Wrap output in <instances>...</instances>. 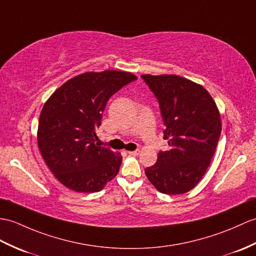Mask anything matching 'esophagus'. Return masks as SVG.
Wrapping results in <instances>:
<instances>
[{"label":"esophagus","mask_w":256,"mask_h":256,"mask_svg":"<svg viewBox=\"0 0 256 256\" xmlns=\"http://www.w3.org/2000/svg\"><path fill=\"white\" fill-rule=\"evenodd\" d=\"M140 150H134V152H128V155H130V156H138V154H140Z\"/></svg>","instance_id":"1"}]
</instances>
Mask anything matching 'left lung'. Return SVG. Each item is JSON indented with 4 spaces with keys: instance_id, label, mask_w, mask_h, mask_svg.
Masks as SVG:
<instances>
[{
    "instance_id": "8db88e82",
    "label": "left lung",
    "mask_w": 256,
    "mask_h": 256,
    "mask_svg": "<svg viewBox=\"0 0 256 256\" xmlns=\"http://www.w3.org/2000/svg\"><path fill=\"white\" fill-rule=\"evenodd\" d=\"M158 100L169 150L145 169L159 192L183 194L194 188L210 167L222 133L220 114L206 89L178 75H142Z\"/></svg>"
}]
</instances>
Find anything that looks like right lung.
I'll return each mask as SVG.
<instances>
[{
  "label": "right lung",
  "mask_w": 256,
  "mask_h": 256,
  "mask_svg": "<svg viewBox=\"0 0 256 256\" xmlns=\"http://www.w3.org/2000/svg\"><path fill=\"white\" fill-rule=\"evenodd\" d=\"M138 80L132 73L104 70L68 80L44 104L38 146L48 167L75 192H99L118 174L120 152L99 146L96 130L110 97Z\"/></svg>",
  "instance_id": "1"
}]
</instances>
